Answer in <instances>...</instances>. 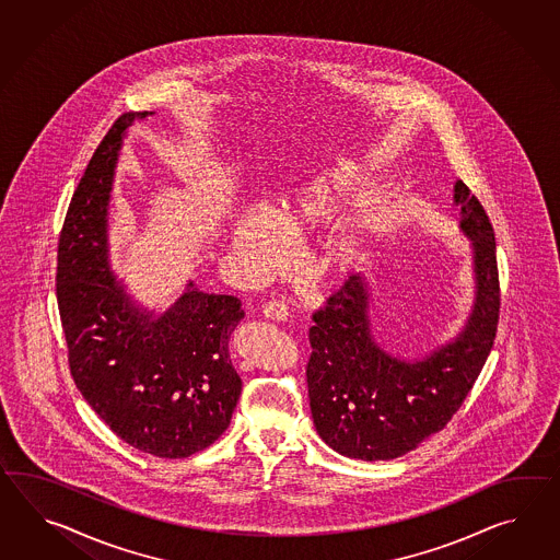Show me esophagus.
<instances>
[{
  "mask_svg": "<svg viewBox=\"0 0 560 560\" xmlns=\"http://www.w3.org/2000/svg\"><path fill=\"white\" fill-rule=\"evenodd\" d=\"M262 315L267 317V319H277V322H285L287 315H289V307L285 305V301L271 300L267 301L265 305H262Z\"/></svg>",
  "mask_w": 560,
  "mask_h": 560,
  "instance_id": "34e87169",
  "label": "esophagus"
}]
</instances>
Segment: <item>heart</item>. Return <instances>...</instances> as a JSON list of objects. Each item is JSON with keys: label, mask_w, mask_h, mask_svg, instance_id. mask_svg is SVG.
Wrapping results in <instances>:
<instances>
[{"label": "heart", "mask_w": 560, "mask_h": 560, "mask_svg": "<svg viewBox=\"0 0 560 560\" xmlns=\"http://www.w3.org/2000/svg\"><path fill=\"white\" fill-rule=\"evenodd\" d=\"M358 190V182L348 172L319 176L301 190L287 196L273 212L275 226L289 238H301L324 231ZM232 246L260 271H273L283 262V250L273 224L260 210H246L245 214L234 220ZM362 257V236L354 232L341 234L334 243H329L326 253L322 255V269L326 273H350L360 265Z\"/></svg>", "instance_id": "b5f03b06"}]
</instances>
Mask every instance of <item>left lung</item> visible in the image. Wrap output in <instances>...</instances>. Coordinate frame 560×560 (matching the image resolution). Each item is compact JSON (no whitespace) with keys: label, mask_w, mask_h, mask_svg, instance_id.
Returning <instances> with one entry per match:
<instances>
[{"label":"left lung","mask_w":560,"mask_h":560,"mask_svg":"<svg viewBox=\"0 0 560 560\" xmlns=\"http://www.w3.org/2000/svg\"><path fill=\"white\" fill-rule=\"evenodd\" d=\"M462 231L474 241L476 303L464 331L423 360L405 362L372 338L370 293L350 275L315 310L307 362L315 429L352 459H395L435 435L464 405L483 369L500 319V275L490 217L464 182L455 184Z\"/></svg>","instance_id":"obj_1"}]
</instances>
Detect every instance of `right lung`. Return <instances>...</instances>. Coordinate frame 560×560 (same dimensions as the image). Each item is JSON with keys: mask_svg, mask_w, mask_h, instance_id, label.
<instances>
[{"mask_svg": "<svg viewBox=\"0 0 560 560\" xmlns=\"http://www.w3.org/2000/svg\"><path fill=\"white\" fill-rule=\"evenodd\" d=\"M148 110L110 125L84 170L58 238L56 298L72 381L110 431L131 447L184 459L231 424L243 382L229 340L241 300L190 289L162 317L139 312L115 281L107 206L124 131Z\"/></svg>", "mask_w": 560, "mask_h": 560, "instance_id": "right-lung-1", "label": "right lung"}]
</instances>
